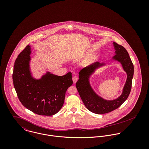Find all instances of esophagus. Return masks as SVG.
<instances>
[{
    "label": "esophagus",
    "mask_w": 149,
    "mask_h": 149,
    "mask_svg": "<svg viewBox=\"0 0 149 149\" xmlns=\"http://www.w3.org/2000/svg\"><path fill=\"white\" fill-rule=\"evenodd\" d=\"M72 80H73V81L74 83H76L77 82V81L78 80V77L77 76H73V77H72Z\"/></svg>",
    "instance_id": "obj_1"
}]
</instances>
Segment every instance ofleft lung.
<instances>
[{
    "label": "left lung",
    "instance_id": "left-lung-1",
    "mask_svg": "<svg viewBox=\"0 0 149 149\" xmlns=\"http://www.w3.org/2000/svg\"><path fill=\"white\" fill-rule=\"evenodd\" d=\"M115 55L112 60L122 64L123 70L127 73V80L123 89L122 93L118 98L108 100L99 96L92 88L89 78L96 69L104 66L105 63L96 62L82 69L79 74V79L76 86L86 108L91 112L97 114H103L111 112L120 106L130 95L134 75V65L126 49L116 42H113Z\"/></svg>",
    "mask_w": 149,
    "mask_h": 149
}]
</instances>
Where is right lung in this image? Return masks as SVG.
<instances>
[{
	"mask_svg": "<svg viewBox=\"0 0 149 149\" xmlns=\"http://www.w3.org/2000/svg\"><path fill=\"white\" fill-rule=\"evenodd\" d=\"M31 53L30 46L27 45L15 61L13 73L15 89L26 108L40 115H53L62 108L66 90L73 84L72 73L60 76L47 72L36 79L30 68Z\"/></svg>",
	"mask_w": 149,
	"mask_h": 149,
	"instance_id": "1",
	"label": "right lung"
}]
</instances>
